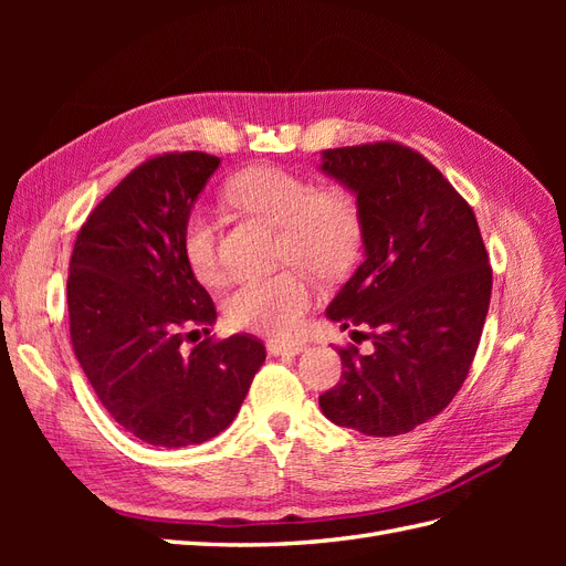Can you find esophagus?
<instances>
[{"label": "esophagus", "instance_id": "1", "mask_svg": "<svg viewBox=\"0 0 566 566\" xmlns=\"http://www.w3.org/2000/svg\"><path fill=\"white\" fill-rule=\"evenodd\" d=\"M266 349H269V354H273V356H295V354H300V352L304 349V345H302V342H281V339H269Z\"/></svg>", "mask_w": 566, "mask_h": 566}]
</instances>
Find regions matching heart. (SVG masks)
Returning <instances> with one entry per match:
<instances>
[{"label":"heart","instance_id":"1","mask_svg":"<svg viewBox=\"0 0 566 566\" xmlns=\"http://www.w3.org/2000/svg\"><path fill=\"white\" fill-rule=\"evenodd\" d=\"M227 198L248 214L281 227V262L312 266L323 276L345 271L358 252L364 219L347 188H318L281 167H250L227 184ZM184 254L202 283L221 281V256L214 219L196 208L184 224ZM316 300V281L302 266L238 283L224 304L227 321L238 331L293 335Z\"/></svg>","mask_w":566,"mask_h":566}]
</instances>
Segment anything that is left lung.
I'll use <instances>...</instances> for the list:
<instances>
[{
    "label": "left lung",
    "mask_w": 566,
    "mask_h": 566,
    "mask_svg": "<svg viewBox=\"0 0 566 566\" xmlns=\"http://www.w3.org/2000/svg\"><path fill=\"white\" fill-rule=\"evenodd\" d=\"M325 175L354 191L364 262L328 304L342 328L361 325L368 356L339 347L342 380L323 416L368 437L432 420L465 382L491 302V264L476 217L439 169L397 142L323 150Z\"/></svg>",
    "instance_id": "1"
}]
</instances>
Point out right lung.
I'll return each instance as SVG.
<instances>
[{"label": "right lung", "instance_id": "1", "mask_svg": "<svg viewBox=\"0 0 566 566\" xmlns=\"http://www.w3.org/2000/svg\"><path fill=\"white\" fill-rule=\"evenodd\" d=\"M219 167L200 150L142 163L84 221L67 273L77 361L98 401L150 447L202 443L233 422L262 339H214V302L188 266L184 224ZM206 339L186 353L182 342Z\"/></svg>", "mask_w": 566, "mask_h": 566}]
</instances>
